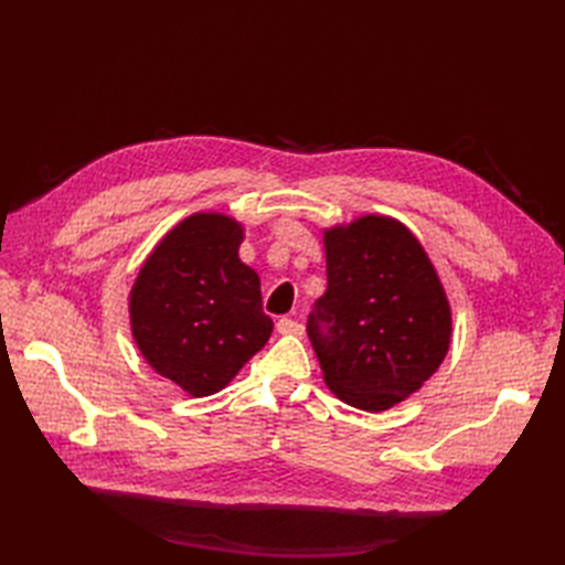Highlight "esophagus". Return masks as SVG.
Segmentation results:
<instances>
[{
    "mask_svg": "<svg viewBox=\"0 0 565 565\" xmlns=\"http://www.w3.org/2000/svg\"><path fill=\"white\" fill-rule=\"evenodd\" d=\"M276 330L281 334H303V326L294 318H279L276 320Z\"/></svg>",
    "mask_w": 565,
    "mask_h": 565,
    "instance_id": "esophagus-1",
    "label": "esophagus"
}]
</instances>
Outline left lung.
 <instances>
[{"label":"left lung","instance_id":"obj_1","mask_svg":"<svg viewBox=\"0 0 565 565\" xmlns=\"http://www.w3.org/2000/svg\"><path fill=\"white\" fill-rule=\"evenodd\" d=\"M326 257L328 291L306 322L326 383L359 411H388L447 356V294L417 237L383 215L326 231Z\"/></svg>","mask_w":565,"mask_h":565}]
</instances>
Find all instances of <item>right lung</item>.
Masks as SVG:
<instances>
[{
    "mask_svg": "<svg viewBox=\"0 0 565 565\" xmlns=\"http://www.w3.org/2000/svg\"><path fill=\"white\" fill-rule=\"evenodd\" d=\"M239 243L243 227L227 215H189L154 247L130 291L138 350L196 398L225 388L274 328Z\"/></svg>",
    "mask_w": 565,
    "mask_h": 565,
    "instance_id": "right-lung-1",
    "label": "right lung"
}]
</instances>
